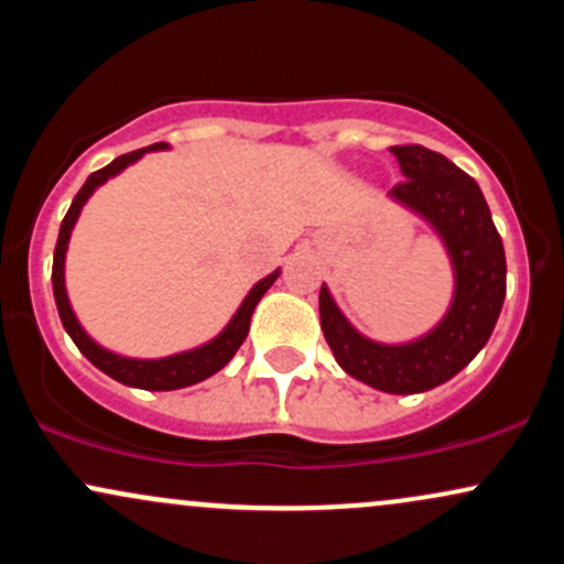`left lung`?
I'll list each match as a JSON object with an SVG mask.
<instances>
[{
  "mask_svg": "<svg viewBox=\"0 0 564 564\" xmlns=\"http://www.w3.org/2000/svg\"><path fill=\"white\" fill-rule=\"evenodd\" d=\"M403 183L387 196L437 232L453 268V300L432 332L403 345L373 341L336 307L326 283L321 286V328L336 364L352 379L390 394L426 392L445 384L471 364L507 296V257L480 185L443 153L424 145H392Z\"/></svg>",
  "mask_w": 564,
  "mask_h": 564,
  "instance_id": "8db88e82",
  "label": "left lung"
}]
</instances>
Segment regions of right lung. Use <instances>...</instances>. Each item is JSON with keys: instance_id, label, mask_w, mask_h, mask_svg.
I'll use <instances>...</instances> for the list:
<instances>
[{"instance_id": "add662e5", "label": "right lung", "mask_w": 564, "mask_h": 564, "mask_svg": "<svg viewBox=\"0 0 564 564\" xmlns=\"http://www.w3.org/2000/svg\"><path fill=\"white\" fill-rule=\"evenodd\" d=\"M166 142H156V145L140 148V151L124 153V156L113 159L111 164L102 166V170L93 172L87 177V183L82 185V191L76 193V198L70 200L68 215L63 217L61 225V236H57L55 243V260H53V291H55V304L57 313H61L63 328H66L74 345L79 347V352L89 360L95 368H100L102 373L121 381L127 387H138V390H151V392H164V390H180V387H191L198 384V381L215 377L219 368H225L230 364L232 355L238 352V347L243 345L246 334H249V323H251V313H254L257 302L262 300L264 291L275 283V278L281 275V270L270 273L268 278H262L260 283L251 286L246 300L241 302V307L236 310L228 326L219 332L215 339H209L206 345L185 349V352L170 355V358H156V360H140V358H124V355H116L111 349L100 347L97 341L82 328L79 318H76L74 307H70L68 294H66V251H68V241H70V230H74L76 219L82 215V206L87 204L89 196L100 187L102 183L116 177L119 172H124L129 164L145 156L151 151H166Z\"/></svg>"}]
</instances>
